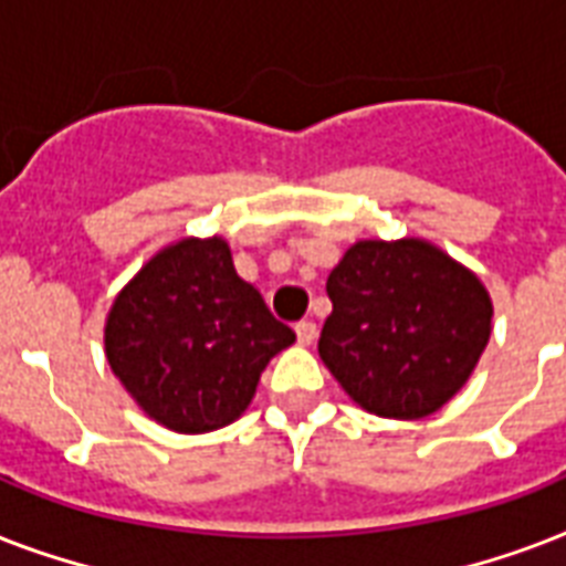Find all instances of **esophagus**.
I'll list each match as a JSON object with an SVG mask.
<instances>
[{
  "label": "esophagus",
  "instance_id": "34e87169",
  "mask_svg": "<svg viewBox=\"0 0 566 566\" xmlns=\"http://www.w3.org/2000/svg\"><path fill=\"white\" fill-rule=\"evenodd\" d=\"M296 340H300L302 346L314 344V340H317V323H311V319L296 323Z\"/></svg>",
  "mask_w": 566,
  "mask_h": 566
}]
</instances>
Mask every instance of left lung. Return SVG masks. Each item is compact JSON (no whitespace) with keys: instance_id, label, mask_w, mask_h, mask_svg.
Segmentation results:
<instances>
[{"instance_id":"8db88e82","label":"left lung","mask_w":566,"mask_h":566,"mask_svg":"<svg viewBox=\"0 0 566 566\" xmlns=\"http://www.w3.org/2000/svg\"><path fill=\"white\" fill-rule=\"evenodd\" d=\"M319 358L355 402L417 420L464 387L491 337L482 282L426 240H361L326 282Z\"/></svg>"}]
</instances>
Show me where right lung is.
Masks as SVG:
<instances>
[{"label": "right lung", "instance_id": "add662e5", "mask_svg": "<svg viewBox=\"0 0 566 566\" xmlns=\"http://www.w3.org/2000/svg\"><path fill=\"white\" fill-rule=\"evenodd\" d=\"M296 340L243 282L220 238L179 240L117 296L105 355L153 420L199 434L238 420L275 353Z\"/></svg>", "mask_w": 566, "mask_h": 566}]
</instances>
